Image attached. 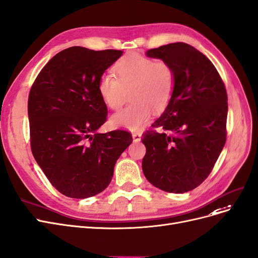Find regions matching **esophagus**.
<instances>
[{
    "label": "esophagus",
    "mask_w": 258,
    "mask_h": 258,
    "mask_svg": "<svg viewBox=\"0 0 258 258\" xmlns=\"http://www.w3.org/2000/svg\"><path fill=\"white\" fill-rule=\"evenodd\" d=\"M141 136H142L141 132H139V131H133L132 132V139L135 142H139L141 140Z\"/></svg>",
    "instance_id": "esophagus-1"
}]
</instances>
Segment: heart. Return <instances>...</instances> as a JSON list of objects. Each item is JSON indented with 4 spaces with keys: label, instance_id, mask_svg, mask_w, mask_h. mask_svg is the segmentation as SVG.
Here are the masks:
<instances>
[{
    "label": "heart",
    "instance_id": "heart-1",
    "mask_svg": "<svg viewBox=\"0 0 258 258\" xmlns=\"http://www.w3.org/2000/svg\"><path fill=\"white\" fill-rule=\"evenodd\" d=\"M114 73L103 74L98 80V92L102 101L111 110H118L127 100L131 102L114 114V126L131 130L144 126L155 112L163 111L170 103L175 88L173 67L162 59L129 53L114 65Z\"/></svg>",
    "mask_w": 258,
    "mask_h": 258
}]
</instances>
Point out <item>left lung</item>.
Listing matches in <instances>:
<instances>
[{
	"instance_id": "8db88e82",
	"label": "left lung",
	"mask_w": 258,
	"mask_h": 258,
	"mask_svg": "<svg viewBox=\"0 0 258 258\" xmlns=\"http://www.w3.org/2000/svg\"><path fill=\"white\" fill-rule=\"evenodd\" d=\"M146 54L173 67L175 88L153 129L142 135V168L157 188L188 192L209 176L225 145L226 88L209 58L188 43H168Z\"/></svg>"
}]
</instances>
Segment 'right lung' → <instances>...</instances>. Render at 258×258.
Returning <instances> with one entry per match:
<instances>
[{
    "label": "right lung",
    "mask_w": 258,
    "mask_h": 258,
    "mask_svg": "<svg viewBox=\"0 0 258 258\" xmlns=\"http://www.w3.org/2000/svg\"><path fill=\"white\" fill-rule=\"evenodd\" d=\"M121 54L120 50L70 47L48 61L31 87L32 154L65 197L86 199L102 192L117 159L132 143L126 130L97 132L108 115L98 80Z\"/></svg>",
    "instance_id": "1"
}]
</instances>
